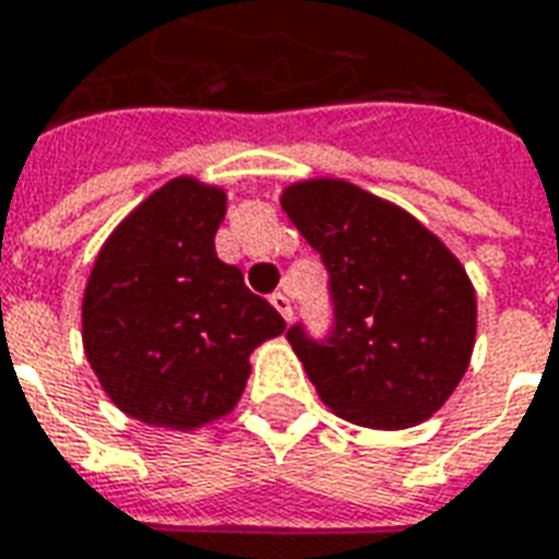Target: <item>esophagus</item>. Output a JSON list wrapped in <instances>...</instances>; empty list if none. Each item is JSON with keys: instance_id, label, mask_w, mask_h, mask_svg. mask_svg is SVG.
Wrapping results in <instances>:
<instances>
[{"instance_id": "1", "label": "esophagus", "mask_w": 559, "mask_h": 559, "mask_svg": "<svg viewBox=\"0 0 559 559\" xmlns=\"http://www.w3.org/2000/svg\"><path fill=\"white\" fill-rule=\"evenodd\" d=\"M271 302H274V309L280 311L285 320H292V300H288V294H285V292L271 294Z\"/></svg>"}]
</instances>
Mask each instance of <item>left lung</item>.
<instances>
[{"label": "left lung", "mask_w": 559, "mask_h": 559, "mask_svg": "<svg viewBox=\"0 0 559 559\" xmlns=\"http://www.w3.org/2000/svg\"><path fill=\"white\" fill-rule=\"evenodd\" d=\"M280 203L329 271V338L288 329L323 405L382 431L443 408L469 367L478 318L455 253L411 212L347 180H300Z\"/></svg>", "instance_id": "8db88e82"}]
</instances>
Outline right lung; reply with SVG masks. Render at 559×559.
<instances>
[{"label":"right lung","mask_w":559,"mask_h":559,"mask_svg":"<svg viewBox=\"0 0 559 559\" xmlns=\"http://www.w3.org/2000/svg\"><path fill=\"white\" fill-rule=\"evenodd\" d=\"M227 192L175 177L116 227L81 306L86 361L104 393L145 426L194 431L227 417L250 353L285 320L215 253Z\"/></svg>","instance_id":"add662e5"}]
</instances>
